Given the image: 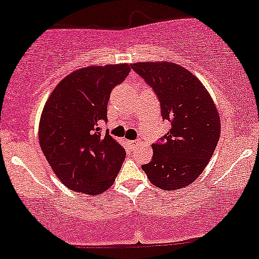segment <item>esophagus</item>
<instances>
[{"label":"esophagus","mask_w":259,"mask_h":259,"mask_svg":"<svg viewBox=\"0 0 259 259\" xmlns=\"http://www.w3.org/2000/svg\"><path fill=\"white\" fill-rule=\"evenodd\" d=\"M129 143L133 146V147H136L140 142H139V140H133V141H129Z\"/></svg>","instance_id":"obj_1"}]
</instances>
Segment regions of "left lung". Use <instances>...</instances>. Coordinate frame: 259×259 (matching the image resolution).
I'll return each mask as SVG.
<instances>
[{"mask_svg":"<svg viewBox=\"0 0 259 259\" xmlns=\"http://www.w3.org/2000/svg\"><path fill=\"white\" fill-rule=\"evenodd\" d=\"M134 71L160 102L171 127L152 145L153 157L142 165L148 180L164 191L191 185L206 167L220 140V116L200 80L172 62H136Z\"/></svg>","mask_w":259,"mask_h":259,"instance_id":"left-lung-1","label":"left lung"}]
</instances>
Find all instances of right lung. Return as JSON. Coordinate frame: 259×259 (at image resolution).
<instances>
[{"label": "right lung", "instance_id": "right-lung-1", "mask_svg": "<svg viewBox=\"0 0 259 259\" xmlns=\"http://www.w3.org/2000/svg\"><path fill=\"white\" fill-rule=\"evenodd\" d=\"M126 64L77 70L55 87L43 108L38 139L58 179L84 194L113 185L125 151L100 124L107 121L112 89L126 78Z\"/></svg>", "mask_w": 259, "mask_h": 259}]
</instances>
